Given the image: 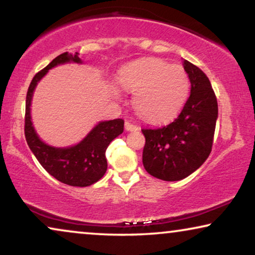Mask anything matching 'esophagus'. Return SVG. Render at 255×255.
<instances>
[{
  "label": "esophagus",
  "instance_id": "1",
  "mask_svg": "<svg viewBox=\"0 0 255 255\" xmlns=\"http://www.w3.org/2000/svg\"><path fill=\"white\" fill-rule=\"evenodd\" d=\"M125 129L128 131H135V130H138V127L134 124L129 123V121H126V123H125Z\"/></svg>",
  "mask_w": 255,
  "mask_h": 255
}]
</instances>
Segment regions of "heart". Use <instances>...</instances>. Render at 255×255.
<instances>
[{
	"label": "heart",
	"instance_id": "obj_1",
	"mask_svg": "<svg viewBox=\"0 0 255 255\" xmlns=\"http://www.w3.org/2000/svg\"><path fill=\"white\" fill-rule=\"evenodd\" d=\"M118 82L132 96V109L149 123L173 119L187 102L190 90L188 72L158 58L129 63L119 71ZM113 94L120 96L118 87Z\"/></svg>",
	"mask_w": 255,
	"mask_h": 255
}]
</instances>
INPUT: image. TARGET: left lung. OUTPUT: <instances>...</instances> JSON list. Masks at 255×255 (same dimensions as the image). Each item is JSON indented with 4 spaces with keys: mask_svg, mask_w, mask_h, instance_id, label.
Here are the masks:
<instances>
[{
    "mask_svg": "<svg viewBox=\"0 0 255 255\" xmlns=\"http://www.w3.org/2000/svg\"><path fill=\"white\" fill-rule=\"evenodd\" d=\"M183 67L191 93L180 115L167 126L142 129L144 168L164 181L183 180L204 164L212 151L218 119V101L206 74L185 59Z\"/></svg>",
    "mask_w": 255,
    "mask_h": 255,
    "instance_id": "left-lung-1",
    "label": "left lung"
}]
</instances>
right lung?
Masks as SVG:
<instances>
[{
    "instance_id": "1",
    "label": "right lung",
    "mask_w": 255,
    "mask_h": 255,
    "mask_svg": "<svg viewBox=\"0 0 255 255\" xmlns=\"http://www.w3.org/2000/svg\"><path fill=\"white\" fill-rule=\"evenodd\" d=\"M78 55V52L74 55L64 52L34 75L26 96L25 137L30 151L51 176L72 187H88L104 176L108 169L105 151L117 136L123 134L124 120L101 121L81 142L68 147H55L42 142L30 120V102L37 82L57 65L70 62L82 63Z\"/></svg>"
}]
</instances>
